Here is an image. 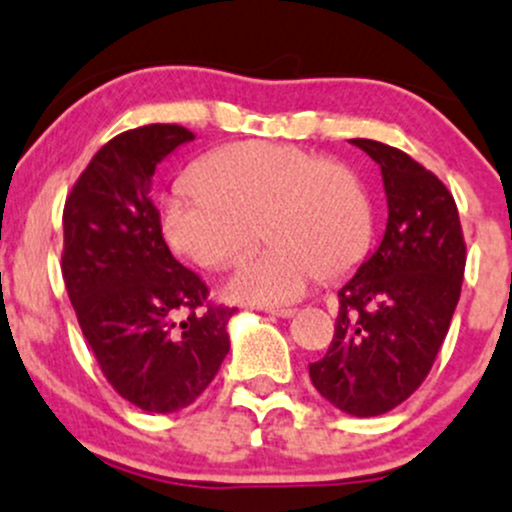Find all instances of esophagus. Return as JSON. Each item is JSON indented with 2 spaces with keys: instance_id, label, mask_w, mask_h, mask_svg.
<instances>
[{
  "instance_id": "esophagus-1",
  "label": "esophagus",
  "mask_w": 512,
  "mask_h": 512,
  "mask_svg": "<svg viewBox=\"0 0 512 512\" xmlns=\"http://www.w3.org/2000/svg\"><path fill=\"white\" fill-rule=\"evenodd\" d=\"M265 314H272V316H279V319H292L294 314H297V309H274V306H267Z\"/></svg>"
}]
</instances>
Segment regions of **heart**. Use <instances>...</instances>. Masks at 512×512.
<instances>
[{
	"instance_id": "b5f03b06",
	"label": "heart",
	"mask_w": 512,
	"mask_h": 512,
	"mask_svg": "<svg viewBox=\"0 0 512 512\" xmlns=\"http://www.w3.org/2000/svg\"><path fill=\"white\" fill-rule=\"evenodd\" d=\"M265 223L272 245L235 270L228 294L289 304L324 277H338L368 252L373 215L351 169L289 144L242 142L218 149L161 201L166 240L196 265H233Z\"/></svg>"
}]
</instances>
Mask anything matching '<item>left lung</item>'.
I'll list each match as a JSON object with an SVG mask.
<instances>
[{
  "instance_id": "8db88e82",
  "label": "left lung",
  "mask_w": 512,
  "mask_h": 512,
  "mask_svg": "<svg viewBox=\"0 0 512 512\" xmlns=\"http://www.w3.org/2000/svg\"><path fill=\"white\" fill-rule=\"evenodd\" d=\"M380 166L387 225L373 255L338 289L336 333L311 383L353 417L390 412L432 370L461 297L466 245L454 196L395 147L351 139Z\"/></svg>"
}]
</instances>
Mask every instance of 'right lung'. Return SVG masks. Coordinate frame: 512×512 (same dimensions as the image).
<instances>
[{"label":"right lung","instance_id":"obj_1","mask_svg":"<svg viewBox=\"0 0 512 512\" xmlns=\"http://www.w3.org/2000/svg\"><path fill=\"white\" fill-rule=\"evenodd\" d=\"M193 132L147 125L117 134L80 174L63 208V282L102 375L144 412L196 402L230 351L235 309L198 306L208 287L174 260L149 198L157 164ZM189 309L184 322H176Z\"/></svg>","mask_w":512,"mask_h":512}]
</instances>
